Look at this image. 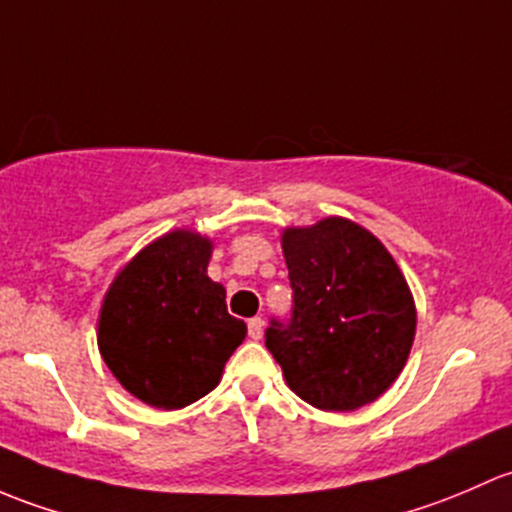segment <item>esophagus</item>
<instances>
[{
    "label": "esophagus",
    "mask_w": 512,
    "mask_h": 512,
    "mask_svg": "<svg viewBox=\"0 0 512 512\" xmlns=\"http://www.w3.org/2000/svg\"><path fill=\"white\" fill-rule=\"evenodd\" d=\"M261 335H263V320L251 318L249 320V337L251 340H261Z\"/></svg>",
    "instance_id": "obj_1"
}]
</instances>
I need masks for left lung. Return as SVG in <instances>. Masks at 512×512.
Returning <instances> with one entry per match:
<instances>
[{
    "label": "left lung",
    "instance_id": "obj_1",
    "mask_svg": "<svg viewBox=\"0 0 512 512\" xmlns=\"http://www.w3.org/2000/svg\"><path fill=\"white\" fill-rule=\"evenodd\" d=\"M293 318L266 330L286 384L323 412H355L382 397L412 352L416 305L382 241L345 217L281 234Z\"/></svg>",
    "mask_w": 512,
    "mask_h": 512
}]
</instances>
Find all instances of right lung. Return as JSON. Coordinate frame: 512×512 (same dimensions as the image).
Returning a JSON list of instances; mask_svg holds the SVG:
<instances>
[{"mask_svg": "<svg viewBox=\"0 0 512 512\" xmlns=\"http://www.w3.org/2000/svg\"><path fill=\"white\" fill-rule=\"evenodd\" d=\"M214 244L175 229L130 258L105 291L98 350L113 377L155 409H182L221 382L246 323L226 313V291L207 276Z\"/></svg>", "mask_w": 512, "mask_h": 512, "instance_id": "obj_1", "label": "right lung"}]
</instances>
